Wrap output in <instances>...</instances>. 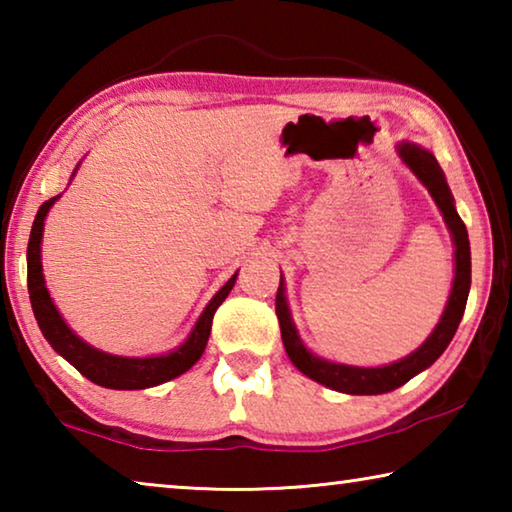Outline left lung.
<instances>
[{"mask_svg": "<svg viewBox=\"0 0 512 512\" xmlns=\"http://www.w3.org/2000/svg\"><path fill=\"white\" fill-rule=\"evenodd\" d=\"M400 160L411 169V173L420 183L427 187L433 203L438 205L440 214H443L445 225L452 235L454 244V282L452 291H449L447 305L443 309L438 325L433 327V332L427 336L418 350H413L406 357L397 359L386 366L375 368H363V366H348V363H336L327 361L318 354L311 352L305 343H302L298 327L293 323L289 300H287V282L284 275H280V289L275 296V314L280 320V332L282 343L287 350L289 359L293 361L302 375L318 381L332 391L348 393V395H381L391 393L395 388L404 386L406 381L420 375L422 370H427L440 354L447 350L449 341L454 339L458 323H461L463 311L467 305V296H470V282H472V259H470V239H467L465 223L456 212L452 189L447 185V178L436 155L431 151L422 149L420 144L413 142H400L395 146Z\"/></svg>", "mask_w": 512, "mask_h": 512, "instance_id": "1", "label": "left lung"}]
</instances>
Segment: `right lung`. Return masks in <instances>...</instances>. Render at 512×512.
Segmentation results:
<instances>
[{
	"label": "right lung",
	"mask_w": 512,
	"mask_h": 512,
	"mask_svg": "<svg viewBox=\"0 0 512 512\" xmlns=\"http://www.w3.org/2000/svg\"><path fill=\"white\" fill-rule=\"evenodd\" d=\"M79 169V164H76ZM76 169L72 178L76 176ZM60 194L49 198L40 205L33 221L29 248H27V268H29V298L33 307V316L38 320V327L45 339L49 341L60 357L72 363V366L88 377L97 386L115 388V391H142V388L160 386L164 381H171L183 375L194 363L203 357L207 339H210L214 311L221 307V302L228 298L237 282L239 271L230 277L223 287L214 293V298L207 302L201 316L189 332L187 339L167 354H151V357H121V354L103 352L94 345L85 343L72 327L60 316L58 307L49 296V289L42 275V232H45V219L51 207L58 201Z\"/></svg>",
	"instance_id": "obj_1"
}]
</instances>
